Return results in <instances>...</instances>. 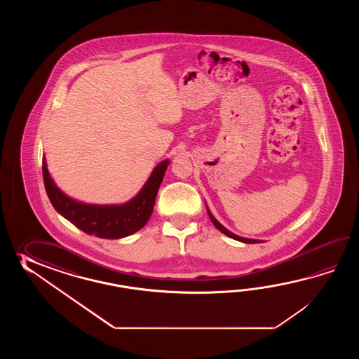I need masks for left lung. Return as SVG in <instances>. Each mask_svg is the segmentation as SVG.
I'll list each match as a JSON object with an SVG mask.
<instances>
[{
  "label": "left lung",
  "mask_w": 359,
  "mask_h": 359,
  "mask_svg": "<svg viewBox=\"0 0 359 359\" xmlns=\"http://www.w3.org/2000/svg\"><path fill=\"white\" fill-rule=\"evenodd\" d=\"M206 212L209 214V218H210V221L213 222L214 226H215V229H219L222 233H224L226 236L231 237V238H233V240H237V241H241V243H245V244H258V243H263L262 240H255V238H246V237L237 236L235 233H232L231 231L226 229L224 226H222L219 222L217 221L215 218H214L213 214L210 213V210H209V208L206 206Z\"/></svg>",
  "instance_id": "left-lung-1"
}]
</instances>
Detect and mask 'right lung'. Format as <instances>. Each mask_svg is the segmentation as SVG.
Instances as JSON below:
<instances>
[{
	"instance_id": "right-lung-1",
	"label": "right lung",
	"mask_w": 359,
	"mask_h": 359,
	"mask_svg": "<svg viewBox=\"0 0 359 359\" xmlns=\"http://www.w3.org/2000/svg\"><path fill=\"white\" fill-rule=\"evenodd\" d=\"M42 163L47 196L57 213L88 235L100 238H122L142 229L151 217L156 194L170 161L165 159L154 168L135 198L124 204L111 205L86 204L70 198L56 186L50 176L45 158Z\"/></svg>"
}]
</instances>
